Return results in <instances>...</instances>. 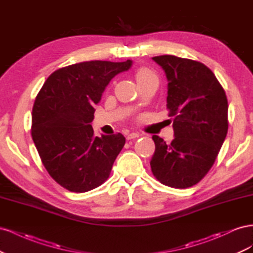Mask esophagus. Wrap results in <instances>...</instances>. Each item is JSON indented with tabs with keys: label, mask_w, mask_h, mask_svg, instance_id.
<instances>
[{
	"label": "esophagus",
	"mask_w": 253,
	"mask_h": 253,
	"mask_svg": "<svg viewBox=\"0 0 253 253\" xmlns=\"http://www.w3.org/2000/svg\"><path fill=\"white\" fill-rule=\"evenodd\" d=\"M138 137H139V134H138V133H129V134H127V136H126V139H127V140H131V139L138 138Z\"/></svg>",
	"instance_id": "obj_1"
}]
</instances>
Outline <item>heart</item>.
I'll return each instance as SVG.
<instances>
[{
    "mask_svg": "<svg viewBox=\"0 0 253 253\" xmlns=\"http://www.w3.org/2000/svg\"><path fill=\"white\" fill-rule=\"evenodd\" d=\"M150 77H156V76L145 67L138 68V70H137L135 73V79H136L137 83L144 80V79H147V78H150Z\"/></svg>",
    "mask_w": 253,
    "mask_h": 253,
    "instance_id": "1",
    "label": "heart"
}]
</instances>
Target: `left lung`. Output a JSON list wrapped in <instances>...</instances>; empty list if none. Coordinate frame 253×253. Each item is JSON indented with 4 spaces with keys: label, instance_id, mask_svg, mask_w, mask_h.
<instances>
[{
    "label": "left lung",
    "instance_id": "1",
    "mask_svg": "<svg viewBox=\"0 0 253 253\" xmlns=\"http://www.w3.org/2000/svg\"><path fill=\"white\" fill-rule=\"evenodd\" d=\"M168 80L167 109L173 117L171 143L153 135L151 169L166 186L192 187L211 169L228 132V101L205 64L171 55L153 57Z\"/></svg>",
    "mask_w": 253,
    "mask_h": 253
}]
</instances>
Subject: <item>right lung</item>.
<instances>
[{
	"instance_id": "1",
	"label": "right lung",
	"mask_w": 253,
	"mask_h": 253,
	"mask_svg": "<svg viewBox=\"0 0 253 253\" xmlns=\"http://www.w3.org/2000/svg\"><path fill=\"white\" fill-rule=\"evenodd\" d=\"M126 62L86 61L53 72L38 94L32 115V136L48 174L72 192L93 190L109 178L126 143L125 136H94L89 125L95 105Z\"/></svg>"
}]
</instances>
